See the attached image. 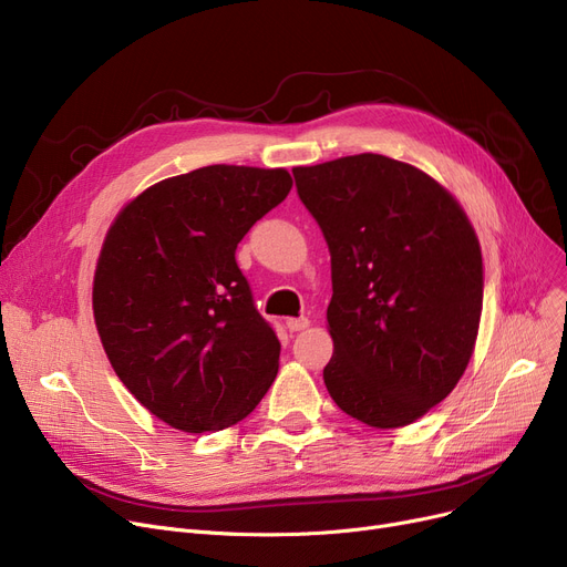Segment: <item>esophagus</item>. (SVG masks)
<instances>
[{"instance_id": "esophagus-1", "label": "esophagus", "mask_w": 567, "mask_h": 567, "mask_svg": "<svg viewBox=\"0 0 567 567\" xmlns=\"http://www.w3.org/2000/svg\"><path fill=\"white\" fill-rule=\"evenodd\" d=\"M311 326V320L309 318H288L286 320V328L290 330V332H302V330H307Z\"/></svg>"}]
</instances>
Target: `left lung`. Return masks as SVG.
<instances>
[{
  "mask_svg": "<svg viewBox=\"0 0 567 567\" xmlns=\"http://www.w3.org/2000/svg\"><path fill=\"white\" fill-rule=\"evenodd\" d=\"M332 256L322 381L369 426L420 420L464 375L482 316V251L464 207L383 154L292 168Z\"/></svg>",
  "mask_w": 567,
  "mask_h": 567,
  "instance_id": "8db88e82",
  "label": "left lung"
}]
</instances>
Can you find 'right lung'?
<instances>
[{
    "label": "right lung",
    "instance_id": "obj_1",
    "mask_svg": "<svg viewBox=\"0 0 567 567\" xmlns=\"http://www.w3.org/2000/svg\"><path fill=\"white\" fill-rule=\"evenodd\" d=\"M290 186L284 168L205 166L145 188L105 233L92 288L103 350L173 429L233 426L277 379L281 343L235 249Z\"/></svg>",
    "mask_w": 567,
    "mask_h": 567
}]
</instances>
